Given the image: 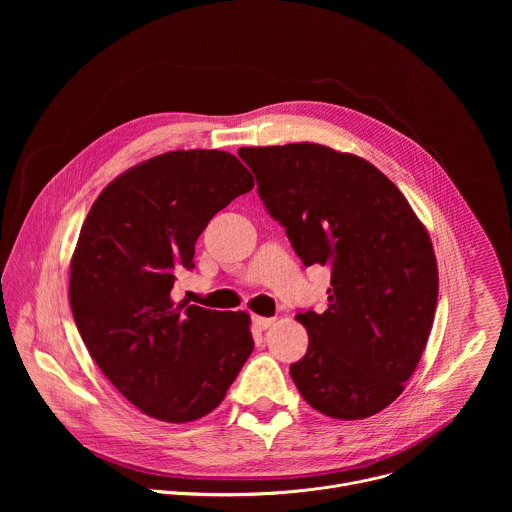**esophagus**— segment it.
<instances>
[{"label": "esophagus", "mask_w": 512, "mask_h": 512, "mask_svg": "<svg viewBox=\"0 0 512 512\" xmlns=\"http://www.w3.org/2000/svg\"><path fill=\"white\" fill-rule=\"evenodd\" d=\"M253 324H255V328H259V330H267V328H271V326L275 324V318H263V316H253Z\"/></svg>", "instance_id": "esophagus-1"}]
</instances>
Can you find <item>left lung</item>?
I'll list each match as a JSON object with an SVG mask.
<instances>
[{"label":"left lung","instance_id":"1","mask_svg":"<svg viewBox=\"0 0 512 512\" xmlns=\"http://www.w3.org/2000/svg\"><path fill=\"white\" fill-rule=\"evenodd\" d=\"M239 156L304 265L332 271L328 310L296 316L310 344L291 379L328 417L383 411L417 369L433 324L437 263L427 229L401 190L354 154L302 141Z\"/></svg>","mask_w":512,"mask_h":512}]
</instances>
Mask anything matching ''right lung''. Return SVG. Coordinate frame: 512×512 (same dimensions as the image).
<instances>
[{"label":"right lung","instance_id":"add662e5","mask_svg":"<svg viewBox=\"0 0 512 512\" xmlns=\"http://www.w3.org/2000/svg\"><path fill=\"white\" fill-rule=\"evenodd\" d=\"M253 186L229 152L176 150L119 174L85 218L70 259V310L97 367L145 415H208L253 352L247 312L172 300L210 218Z\"/></svg>","mask_w":512,"mask_h":512}]
</instances>
